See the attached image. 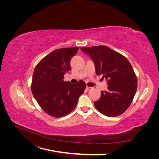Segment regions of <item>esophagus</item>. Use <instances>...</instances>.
<instances>
[{
  "instance_id": "34e87169",
  "label": "esophagus",
  "mask_w": 159,
  "mask_h": 159,
  "mask_svg": "<svg viewBox=\"0 0 159 159\" xmlns=\"http://www.w3.org/2000/svg\"><path fill=\"white\" fill-rule=\"evenodd\" d=\"M93 89V88L92 87H89V86H86V89L87 90H91V89Z\"/></svg>"
}]
</instances>
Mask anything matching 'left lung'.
Wrapping results in <instances>:
<instances>
[{
    "label": "left lung",
    "mask_w": 159,
    "mask_h": 159,
    "mask_svg": "<svg viewBox=\"0 0 159 159\" xmlns=\"http://www.w3.org/2000/svg\"><path fill=\"white\" fill-rule=\"evenodd\" d=\"M95 64L96 73L106 79L107 90L94 102L102 114L113 117L121 115L130 106L136 93L137 79L127 58L105 46L83 47Z\"/></svg>",
    "instance_id": "8db88e82"
}]
</instances>
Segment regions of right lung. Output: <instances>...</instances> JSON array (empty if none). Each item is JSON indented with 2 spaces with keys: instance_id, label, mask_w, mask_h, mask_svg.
Segmentation results:
<instances>
[{
  "instance_id": "add662e5",
  "label": "right lung",
  "mask_w": 159,
  "mask_h": 159,
  "mask_svg": "<svg viewBox=\"0 0 159 159\" xmlns=\"http://www.w3.org/2000/svg\"><path fill=\"white\" fill-rule=\"evenodd\" d=\"M79 49L54 50L39 62L33 73V95L42 109L54 117H62L72 111L86 89L82 80L75 84L63 80L64 75L71 70V58Z\"/></svg>"
}]
</instances>
